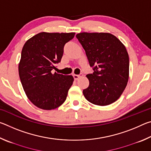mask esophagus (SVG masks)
Segmentation results:
<instances>
[{
  "instance_id": "obj_1",
  "label": "esophagus",
  "mask_w": 151,
  "mask_h": 151,
  "mask_svg": "<svg viewBox=\"0 0 151 151\" xmlns=\"http://www.w3.org/2000/svg\"><path fill=\"white\" fill-rule=\"evenodd\" d=\"M81 76H83V74H81L80 75H73V77H74V79H75V81L78 80V79L81 77Z\"/></svg>"
}]
</instances>
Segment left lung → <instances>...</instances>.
I'll list each match as a JSON object with an SVG mask.
<instances>
[{
    "instance_id": "obj_1",
    "label": "left lung",
    "mask_w": 151,
    "mask_h": 151,
    "mask_svg": "<svg viewBox=\"0 0 151 151\" xmlns=\"http://www.w3.org/2000/svg\"><path fill=\"white\" fill-rule=\"evenodd\" d=\"M85 50L94 72L88 74V88L83 93L86 100L106 106L118 100L129 76V58L121 40L111 33L81 32L76 35Z\"/></svg>"
}]
</instances>
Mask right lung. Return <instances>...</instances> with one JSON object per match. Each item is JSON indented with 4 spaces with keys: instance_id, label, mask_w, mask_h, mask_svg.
<instances>
[{
    "instance_id": "right-lung-1",
    "label": "right lung",
    "mask_w": 151,
    "mask_h": 151,
    "mask_svg": "<svg viewBox=\"0 0 151 151\" xmlns=\"http://www.w3.org/2000/svg\"><path fill=\"white\" fill-rule=\"evenodd\" d=\"M75 35L42 32L24 45L19 65V77L28 99L38 108L55 109L65 101L73 76L52 74V70L60 62L64 46Z\"/></svg>"
}]
</instances>
